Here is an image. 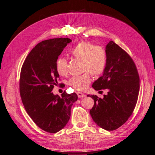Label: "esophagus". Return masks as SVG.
<instances>
[{"label":"esophagus","instance_id":"obj_1","mask_svg":"<svg viewBox=\"0 0 155 155\" xmlns=\"http://www.w3.org/2000/svg\"><path fill=\"white\" fill-rule=\"evenodd\" d=\"M77 94H78V97H79V98H81V97H85L86 96L85 94H83L82 92H77Z\"/></svg>","mask_w":155,"mask_h":155}]
</instances>
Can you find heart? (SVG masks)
Returning <instances> with one entry per match:
<instances>
[{
    "mask_svg": "<svg viewBox=\"0 0 155 155\" xmlns=\"http://www.w3.org/2000/svg\"><path fill=\"white\" fill-rule=\"evenodd\" d=\"M73 57L82 61V71L87 72L79 76L70 79L68 84L74 90L83 91L86 90L91 81V75L99 77L104 73L107 65V54L101 46H95L87 42H81L71 50ZM56 70L61 76L67 74V60L60 57L56 61Z\"/></svg>",
    "mask_w": 155,
    "mask_h": 155,
    "instance_id": "1",
    "label": "heart"
}]
</instances>
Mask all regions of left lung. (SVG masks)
<instances>
[{"label":"left lung","mask_w":155,"mask_h":155,"mask_svg":"<svg viewBox=\"0 0 155 155\" xmlns=\"http://www.w3.org/2000/svg\"><path fill=\"white\" fill-rule=\"evenodd\" d=\"M107 65L103 75L93 83L96 91L106 89L104 97L88 95L94 101L90 114L102 129L113 130L125 124L137 104L140 79L129 55L110 41L105 47ZM101 92V91H100Z\"/></svg>","instance_id":"left-lung-1"}]
</instances>
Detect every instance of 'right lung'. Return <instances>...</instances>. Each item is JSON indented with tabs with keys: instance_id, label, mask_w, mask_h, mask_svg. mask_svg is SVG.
<instances>
[{
	"instance_id": "right-lung-1",
	"label": "right lung",
	"mask_w": 155,
	"mask_h": 155,
	"mask_svg": "<svg viewBox=\"0 0 155 155\" xmlns=\"http://www.w3.org/2000/svg\"><path fill=\"white\" fill-rule=\"evenodd\" d=\"M70 42L68 38L41 42L28 55L21 71L20 94L27 113L39 127L50 133L67 124L72 105L78 97L75 92H64L61 96L52 92L59 85L56 61Z\"/></svg>"
}]
</instances>
